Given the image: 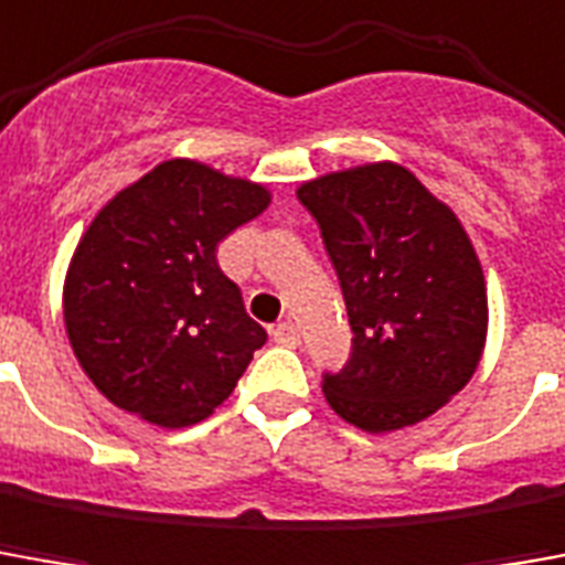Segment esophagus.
Wrapping results in <instances>:
<instances>
[{"label": "esophagus", "mask_w": 565, "mask_h": 565, "mask_svg": "<svg viewBox=\"0 0 565 565\" xmlns=\"http://www.w3.org/2000/svg\"><path fill=\"white\" fill-rule=\"evenodd\" d=\"M271 339L278 342V345H299V327L294 321H281L275 323V330H271Z\"/></svg>", "instance_id": "34e87169"}]
</instances>
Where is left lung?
<instances>
[{"instance_id": "left-lung-1", "label": "left lung", "mask_w": 565, "mask_h": 565, "mask_svg": "<svg viewBox=\"0 0 565 565\" xmlns=\"http://www.w3.org/2000/svg\"><path fill=\"white\" fill-rule=\"evenodd\" d=\"M337 269L351 358L323 397L354 428L428 419L475 376L487 345V281L468 232L394 161L323 173L296 189Z\"/></svg>"}]
</instances>
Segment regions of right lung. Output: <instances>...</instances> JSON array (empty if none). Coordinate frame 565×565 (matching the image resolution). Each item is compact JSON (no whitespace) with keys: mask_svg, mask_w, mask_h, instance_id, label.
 Returning a JSON list of instances; mask_svg holds the SVG:
<instances>
[{"mask_svg":"<svg viewBox=\"0 0 565 565\" xmlns=\"http://www.w3.org/2000/svg\"><path fill=\"white\" fill-rule=\"evenodd\" d=\"M269 189L192 159L156 164L90 220L63 281L78 364L109 404L161 428L207 419L263 349L216 244Z\"/></svg>","mask_w":565,"mask_h":565,"instance_id":"1","label":"right lung"}]
</instances>
